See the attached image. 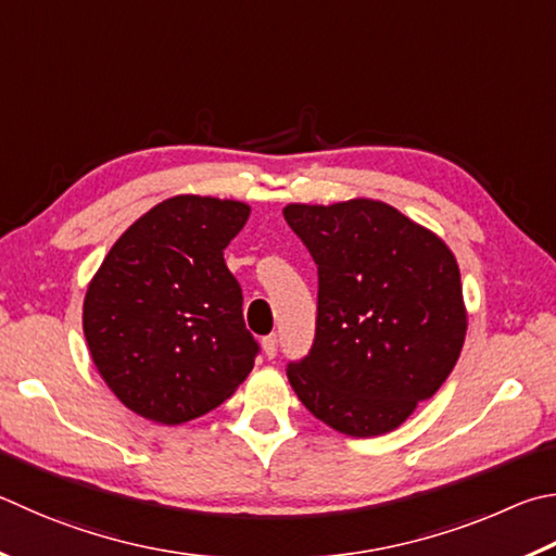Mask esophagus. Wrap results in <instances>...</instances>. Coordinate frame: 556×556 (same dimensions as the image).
Masks as SVG:
<instances>
[{"label":"esophagus","mask_w":556,"mask_h":556,"mask_svg":"<svg viewBox=\"0 0 556 556\" xmlns=\"http://www.w3.org/2000/svg\"><path fill=\"white\" fill-rule=\"evenodd\" d=\"M277 348H279V340H277V336H267V338H262V350H265V355L271 359L277 355Z\"/></svg>","instance_id":"34e87169"}]
</instances>
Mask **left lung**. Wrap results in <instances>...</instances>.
Returning <instances> with one entry per match:
<instances>
[{
  "label": "left lung",
  "instance_id": "left-lung-1",
  "mask_svg": "<svg viewBox=\"0 0 556 556\" xmlns=\"http://www.w3.org/2000/svg\"><path fill=\"white\" fill-rule=\"evenodd\" d=\"M318 265L311 352L289 362L299 401L332 430H396L454 369L467 336L459 267L428 228L383 201L289 204Z\"/></svg>",
  "mask_w": 556,
  "mask_h": 556
}]
</instances>
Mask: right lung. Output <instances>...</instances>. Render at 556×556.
<instances>
[{"label": "right lung", "mask_w": 556, "mask_h": 556, "mask_svg": "<svg viewBox=\"0 0 556 556\" xmlns=\"http://www.w3.org/2000/svg\"><path fill=\"white\" fill-rule=\"evenodd\" d=\"M250 216L233 199L179 194L140 216L89 281L83 328L97 371L138 416L179 426L218 408L260 352L226 267Z\"/></svg>", "instance_id": "1"}]
</instances>
